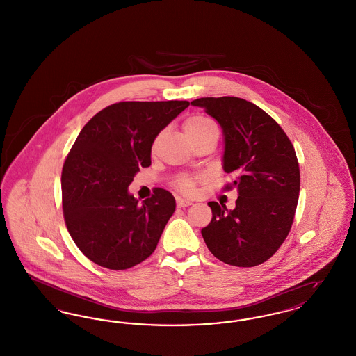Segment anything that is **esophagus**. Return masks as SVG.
Instances as JSON below:
<instances>
[{"instance_id": "esophagus-1", "label": "esophagus", "mask_w": 356, "mask_h": 356, "mask_svg": "<svg viewBox=\"0 0 356 356\" xmlns=\"http://www.w3.org/2000/svg\"><path fill=\"white\" fill-rule=\"evenodd\" d=\"M176 204H177V207H179V208H183V207H188V205H191L192 202L186 200V199H181V197H176Z\"/></svg>"}]
</instances>
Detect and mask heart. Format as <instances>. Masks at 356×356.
Wrapping results in <instances>:
<instances>
[{
    "label": "heart",
    "instance_id": "b5f03b06",
    "mask_svg": "<svg viewBox=\"0 0 356 356\" xmlns=\"http://www.w3.org/2000/svg\"><path fill=\"white\" fill-rule=\"evenodd\" d=\"M183 128L186 131V136L189 137V140L202 137V136L212 134V132H218V127L215 124V121L203 115H193L191 118L183 122ZM202 180L200 176H189V175H183L180 176L176 181H175V188L184 193V195H192L195 193L196 184Z\"/></svg>",
    "mask_w": 356,
    "mask_h": 356
}]
</instances>
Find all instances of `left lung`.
<instances>
[{
    "label": "left lung",
    "mask_w": 356,
    "mask_h": 356,
    "mask_svg": "<svg viewBox=\"0 0 356 356\" xmlns=\"http://www.w3.org/2000/svg\"><path fill=\"white\" fill-rule=\"evenodd\" d=\"M218 120L225 149L224 170L237 188L236 208L209 202L212 220L202 229L208 250L235 267L267 261L288 236L300 191L295 148L282 127L252 102L238 97H202L191 102Z\"/></svg>",
    "instance_id": "obj_1"
}]
</instances>
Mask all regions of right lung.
<instances>
[{
    "mask_svg": "<svg viewBox=\"0 0 356 356\" xmlns=\"http://www.w3.org/2000/svg\"><path fill=\"white\" fill-rule=\"evenodd\" d=\"M188 102H121L85 124L61 173L63 213L83 254L109 270H127L153 254L175 212L172 193L154 188L143 204L128 193L151 148Z\"/></svg>",
    "mask_w": 356,
    "mask_h": 356,
    "instance_id": "1",
    "label": "right lung"
}]
</instances>
